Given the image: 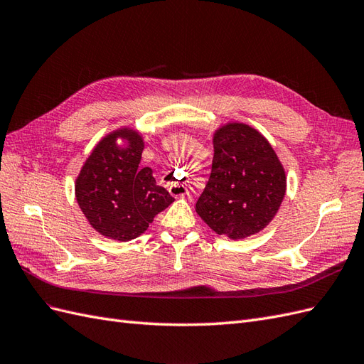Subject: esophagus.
I'll use <instances>...</instances> for the list:
<instances>
[{
    "label": "esophagus",
    "mask_w": 364,
    "mask_h": 364,
    "mask_svg": "<svg viewBox=\"0 0 364 364\" xmlns=\"http://www.w3.org/2000/svg\"><path fill=\"white\" fill-rule=\"evenodd\" d=\"M169 193H171L172 196H175V198H181V196L188 195L189 191H188V188H186V186L181 184V183H172V184H169Z\"/></svg>",
    "instance_id": "obj_1"
}]
</instances>
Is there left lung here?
<instances>
[{
	"mask_svg": "<svg viewBox=\"0 0 364 364\" xmlns=\"http://www.w3.org/2000/svg\"><path fill=\"white\" fill-rule=\"evenodd\" d=\"M212 173L195 210L230 240L259 233L272 223L287 191L282 163L269 141L245 123L230 122L213 134Z\"/></svg>",
	"mask_w": 364,
	"mask_h": 364,
	"instance_id": "obj_1",
	"label": "left lung"
}]
</instances>
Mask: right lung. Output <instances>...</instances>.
Masks as SVG:
<instances>
[{
  "mask_svg": "<svg viewBox=\"0 0 364 364\" xmlns=\"http://www.w3.org/2000/svg\"><path fill=\"white\" fill-rule=\"evenodd\" d=\"M143 148L136 129L112 131L96 144L76 178L80 210L91 227L109 240H136L155 215L173 203L169 192L155 183L152 169L139 166Z\"/></svg>",
  "mask_w": 364,
  "mask_h": 364,
  "instance_id": "obj_1",
  "label": "right lung"
}]
</instances>
